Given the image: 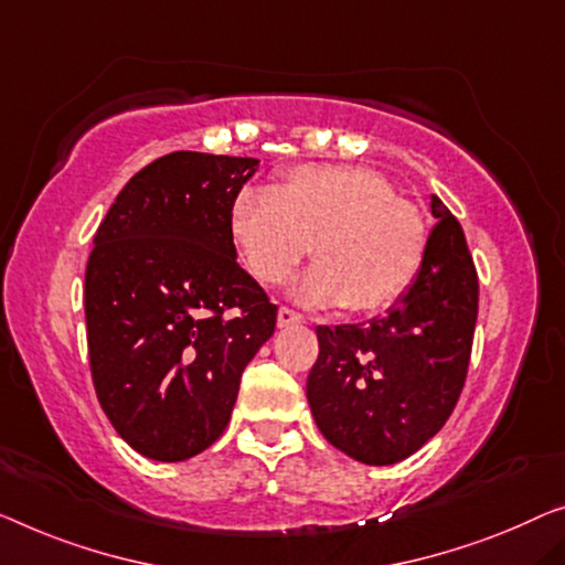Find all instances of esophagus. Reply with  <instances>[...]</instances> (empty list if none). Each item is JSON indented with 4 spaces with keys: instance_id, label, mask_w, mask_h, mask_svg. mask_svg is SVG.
<instances>
[{
    "instance_id": "esophagus-1",
    "label": "esophagus",
    "mask_w": 565,
    "mask_h": 565,
    "mask_svg": "<svg viewBox=\"0 0 565 565\" xmlns=\"http://www.w3.org/2000/svg\"><path fill=\"white\" fill-rule=\"evenodd\" d=\"M276 322H279V327H294V324L305 322V317H301L299 311L289 309V307H281L279 315H276Z\"/></svg>"
}]
</instances>
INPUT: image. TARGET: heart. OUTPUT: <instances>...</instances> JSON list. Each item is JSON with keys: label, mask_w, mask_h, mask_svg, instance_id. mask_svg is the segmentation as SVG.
Returning a JSON list of instances; mask_svg holds the SVG:
<instances>
[{"label": "heart", "mask_w": 565, "mask_h": 565, "mask_svg": "<svg viewBox=\"0 0 565 565\" xmlns=\"http://www.w3.org/2000/svg\"><path fill=\"white\" fill-rule=\"evenodd\" d=\"M231 238L248 274L268 286L289 279L311 248L319 264L294 286L297 299L370 315L416 279L428 235L418 207L395 198L381 172L301 164L233 200Z\"/></svg>", "instance_id": "heart-1"}]
</instances>
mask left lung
I'll list each match as a JSON object with an SVG mask.
<instances>
[{
  "mask_svg": "<svg viewBox=\"0 0 565 565\" xmlns=\"http://www.w3.org/2000/svg\"><path fill=\"white\" fill-rule=\"evenodd\" d=\"M436 225L401 299L363 324L317 327L307 401L319 431L355 461L416 454L457 406L471 355L479 284L465 231L431 195Z\"/></svg>",
  "mask_w": 565,
  "mask_h": 565,
  "instance_id": "1",
  "label": "left lung"
}]
</instances>
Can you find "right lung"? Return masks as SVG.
I'll return each instance as SVG.
<instances>
[{"label": "right lung", "mask_w": 565, "mask_h": 565, "mask_svg": "<svg viewBox=\"0 0 565 565\" xmlns=\"http://www.w3.org/2000/svg\"><path fill=\"white\" fill-rule=\"evenodd\" d=\"M254 157L172 151L139 170L98 225L86 266L96 395L116 434L154 461L221 439L276 305L238 266L231 207Z\"/></svg>", "instance_id": "right-lung-1"}]
</instances>
